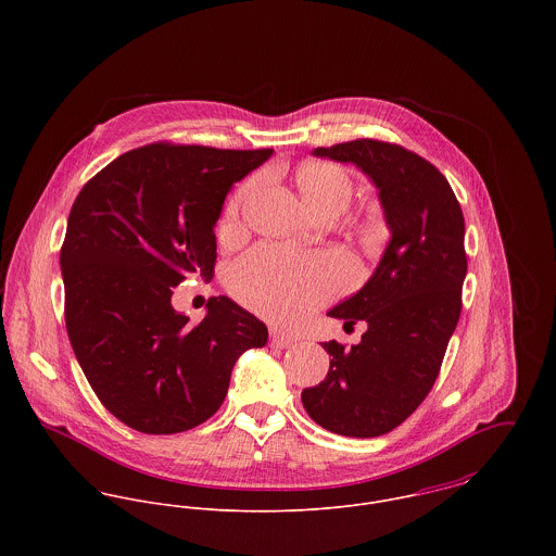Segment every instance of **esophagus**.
Instances as JSON below:
<instances>
[{"instance_id":"34e87169","label":"esophagus","mask_w":556,"mask_h":556,"mask_svg":"<svg viewBox=\"0 0 556 556\" xmlns=\"http://www.w3.org/2000/svg\"><path fill=\"white\" fill-rule=\"evenodd\" d=\"M293 342H295V340H293L291 336H285V333H280V331H271V333H269V344H271L274 349H289Z\"/></svg>"}]
</instances>
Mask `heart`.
I'll list each match as a JSON object with an SVG mask.
<instances>
[{
	"label": "heart",
	"instance_id": "heart-1",
	"mask_svg": "<svg viewBox=\"0 0 556 556\" xmlns=\"http://www.w3.org/2000/svg\"><path fill=\"white\" fill-rule=\"evenodd\" d=\"M304 203L315 216L344 210L353 194L351 175L333 162H306L295 173ZM252 192L241 186L227 205L225 225L238 223L239 210ZM231 291L239 302L278 325L308 317L340 287V263L329 256L293 254L274 245L250 250L231 271Z\"/></svg>",
	"mask_w": 556,
	"mask_h": 556
}]
</instances>
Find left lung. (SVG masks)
<instances>
[{
  "label": "left lung",
  "mask_w": 556,
  "mask_h": 556,
  "mask_svg": "<svg viewBox=\"0 0 556 556\" xmlns=\"http://www.w3.org/2000/svg\"><path fill=\"white\" fill-rule=\"evenodd\" d=\"M357 164L379 188L392 239L372 278L329 311L366 320L355 346L323 342L329 372L302 392L329 432L370 439L392 432L430 394L463 311L465 216L445 175L415 152L377 139L317 148Z\"/></svg>",
  "instance_id": "1"
}]
</instances>
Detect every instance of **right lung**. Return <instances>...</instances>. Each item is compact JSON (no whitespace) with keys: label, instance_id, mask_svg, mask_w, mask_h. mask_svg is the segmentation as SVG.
<instances>
[{"label":"right lung","instance_id":"add662e5","mask_svg":"<svg viewBox=\"0 0 556 556\" xmlns=\"http://www.w3.org/2000/svg\"><path fill=\"white\" fill-rule=\"evenodd\" d=\"M271 152L150 143L80 188L60 252L66 329L93 394L126 426L203 424L239 355L267 344V327L229 298H210L190 325L170 295L190 274L214 276L225 197Z\"/></svg>","mask_w":556,"mask_h":556}]
</instances>
